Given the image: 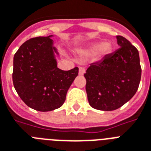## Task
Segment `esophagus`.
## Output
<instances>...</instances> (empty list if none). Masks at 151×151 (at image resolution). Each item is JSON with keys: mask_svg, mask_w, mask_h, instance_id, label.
Here are the masks:
<instances>
[{"mask_svg": "<svg viewBox=\"0 0 151 151\" xmlns=\"http://www.w3.org/2000/svg\"><path fill=\"white\" fill-rule=\"evenodd\" d=\"M85 68H83V67H80L79 68V70H78V74H79V76H83V74L85 73Z\"/></svg>", "mask_w": 151, "mask_h": 151, "instance_id": "obj_1", "label": "esophagus"}]
</instances>
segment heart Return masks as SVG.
Segmentation results:
<instances>
[{"mask_svg": "<svg viewBox=\"0 0 151 151\" xmlns=\"http://www.w3.org/2000/svg\"><path fill=\"white\" fill-rule=\"evenodd\" d=\"M112 51V45L109 43H96L88 49V52H96L99 58H102Z\"/></svg>", "mask_w": 151, "mask_h": 151, "instance_id": "heart-1", "label": "heart"}]
</instances>
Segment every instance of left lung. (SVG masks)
Returning a JSON list of instances; mask_svg holds the SVG:
<instances>
[{"mask_svg": "<svg viewBox=\"0 0 151 151\" xmlns=\"http://www.w3.org/2000/svg\"><path fill=\"white\" fill-rule=\"evenodd\" d=\"M116 39L120 48L91 63L84 74L89 105L99 110L121 107L135 95L140 82L138 50L123 36Z\"/></svg>", "mask_w": 151, "mask_h": 151, "instance_id": "1", "label": "left lung"}]
</instances>
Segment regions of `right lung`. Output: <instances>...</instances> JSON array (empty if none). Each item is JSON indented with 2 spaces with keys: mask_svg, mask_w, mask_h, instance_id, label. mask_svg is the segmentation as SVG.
Instances as JSON below:
<instances>
[{
  "mask_svg": "<svg viewBox=\"0 0 151 151\" xmlns=\"http://www.w3.org/2000/svg\"><path fill=\"white\" fill-rule=\"evenodd\" d=\"M52 36L26 41L14 56V89L26 105L41 112L62 106L78 73V67L68 71L57 67Z\"/></svg>",
  "mask_w": 151,
  "mask_h": 151,
  "instance_id": "obj_1",
  "label": "right lung"
}]
</instances>
